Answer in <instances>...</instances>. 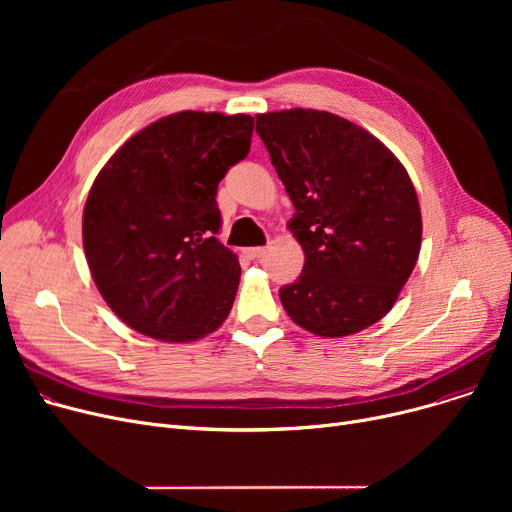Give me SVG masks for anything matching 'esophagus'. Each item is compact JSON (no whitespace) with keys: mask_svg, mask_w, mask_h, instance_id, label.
<instances>
[{"mask_svg":"<svg viewBox=\"0 0 512 512\" xmlns=\"http://www.w3.org/2000/svg\"><path fill=\"white\" fill-rule=\"evenodd\" d=\"M245 255L249 259H261L265 255V247H251V249H245Z\"/></svg>","mask_w":512,"mask_h":512,"instance_id":"obj_1","label":"esophagus"}]
</instances>
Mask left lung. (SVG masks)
Instances as JSON below:
<instances>
[{
  "label": "left lung",
  "mask_w": 512,
  "mask_h": 512,
  "mask_svg": "<svg viewBox=\"0 0 512 512\" xmlns=\"http://www.w3.org/2000/svg\"><path fill=\"white\" fill-rule=\"evenodd\" d=\"M257 132L297 209L301 276L280 288L294 324L340 338L380 321L407 284L421 249L415 186L371 132L319 110L257 116Z\"/></svg>",
  "instance_id": "obj_1"
}]
</instances>
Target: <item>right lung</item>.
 I'll return each instance as SVG.
<instances>
[{
  "label": "right lung",
  "instance_id": "add662e5",
  "mask_svg": "<svg viewBox=\"0 0 512 512\" xmlns=\"http://www.w3.org/2000/svg\"><path fill=\"white\" fill-rule=\"evenodd\" d=\"M251 134L247 114L178 112L139 130L97 174L83 247L101 297L132 330L193 342L224 324L240 265L213 236L215 195Z\"/></svg>",
  "mask_w": 512,
  "mask_h": 512
}]
</instances>
